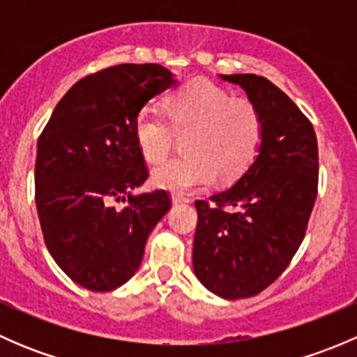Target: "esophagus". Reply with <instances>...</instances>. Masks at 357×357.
Instances as JSON below:
<instances>
[{
    "instance_id": "esophagus-1",
    "label": "esophagus",
    "mask_w": 357,
    "mask_h": 357,
    "mask_svg": "<svg viewBox=\"0 0 357 357\" xmlns=\"http://www.w3.org/2000/svg\"><path fill=\"white\" fill-rule=\"evenodd\" d=\"M171 200H172V204L174 205H179V204H188V199H186V197H183V195H179V193H172L171 195Z\"/></svg>"
}]
</instances>
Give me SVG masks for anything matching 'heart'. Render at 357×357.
Wrapping results in <instances>:
<instances>
[{"mask_svg":"<svg viewBox=\"0 0 357 357\" xmlns=\"http://www.w3.org/2000/svg\"><path fill=\"white\" fill-rule=\"evenodd\" d=\"M165 115L145 109L135 121V139L149 162L169 155L176 136L183 138L185 157L158 165L152 183L160 190L185 193L218 178H238L254 162L262 143V117L257 107L233 98L208 81L190 82L169 98ZM169 122L167 123V121Z\"/></svg>","mask_w":357,"mask_h":357,"instance_id":"obj_1","label":"heart"}]
</instances>
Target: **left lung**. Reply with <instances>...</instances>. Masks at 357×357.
<instances>
[{
    "label": "left lung",
    "instance_id": "8db88e82",
    "mask_svg": "<svg viewBox=\"0 0 357 357\" xmlns=\"http://www.w3.org/2000/svg\"><path fill=\"white\" fill-rule=\"evenodd\" d=\"M247 93L262 117L257 157L231 188L197 200L193 271L222 298L268 289L304 240L318 195V142L309 119L271 81L219 75Z\"/></svg>",
    "mask_w": 357,
    "mask_h": 357
}]
</instances>
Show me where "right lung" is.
Instances as JSON below:
<instances>
[{
	"label": "right lung",
	"instance_id": "right-lung-1",
	"mask_svg": "<svg viewBox=\"0 0 357 357\" xmlns=\"http://www.w3.org/2000/svg\"><path fill=\"white\" fill-rule=\"evenodd\" d=\"M178 84L157 63H121L75 82L38 139L36 207L63 273L91 291L132 278L145 243L171 208L164 190L132 193L149 178L135 139L143 107ZM117 201H128L121 209Z\"/></svg>",
	"mask_w": 357,
	"mask_h": 357
}]
</instances>
